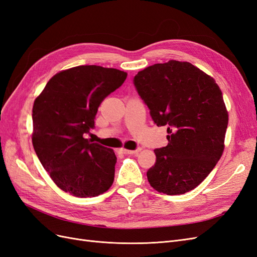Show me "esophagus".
<instances>
[{
    "label": "esophagus",
    "mask_w": 257,
    "mask_h": 257,
    "mask_svg": "<svg viewBox=\"0 0 257 257\" xmlns=\"http://www.w3.org/2000/svg\"><path fill=\"white\" fill-rule=\"evenodd\" d=\"M142 149L141 148H138V149L136 150H127V149H121L120 151L123 153V154H137L139 151H141Z\"/></svg>",
    "instance_id": "34e87169"
}]
</instances>
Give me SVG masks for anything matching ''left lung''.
I'll return each mask as SVG.
<instances>
[{
	"mask_svg": "<svg viewBox=\"0 0 257 257\" xmlns=\"http://www.w3.org/2000/svg\"><path fill=\"white\" fill-rule=\"evenodd\" d=\"M134 84L154 123L167 125L168 145L154 150L148 181L167 195L192 191L224 151L228 112L220 87L198 67L176 60L138 72Z\"/></svg>",
	"mask_w": 257,
	"mask_h": 257,
	"instance_id": "8db88e82",
	"label": "left lung"
}]
</instances>
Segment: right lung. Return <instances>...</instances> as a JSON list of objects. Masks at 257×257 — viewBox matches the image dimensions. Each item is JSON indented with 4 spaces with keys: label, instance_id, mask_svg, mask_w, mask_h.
Segmentation results:
<instances>
[{
    "label": "right lung",
    "instance_id": "obj_1",
    "mask_svg": "<svg viewBox=\"0 0 257 257\" xmlns=\"http://www.w3.org/2000/svg\"><path fill=\"white\" fill-rule=\"evenodd\" d=\"M127 74L81 65L54 75L33 105L32 143L43 167L58 188L71 195L95 197L113 183L112 149L83 135L94 127L100 103L120 88Z\"/></svg>",
    "mask_w": 257,
    "mask_h": 257
}]
</instances>
